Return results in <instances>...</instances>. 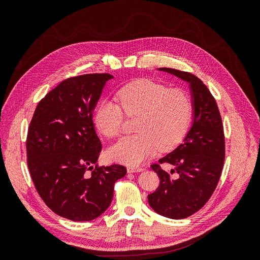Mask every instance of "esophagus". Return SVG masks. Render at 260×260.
Returning <instances> with one entry per match:
<instances>
[{"label": "esophagus", "instance_id": "1", "mask_svg": "<svg viewBox=\"0 0 260 260\" xmlns=\"http://www.w3.org/2000/svg\"><path fill=\"white\" fill-rule=\"evenodd\" d=\"M127 171L129 174H133V172H140V171H143V168L141 167H136V166H128L127 167Z\"/></svg>", "mask_w": 260, "mask_h": 260}]
</instances>
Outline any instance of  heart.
Returning <instances> with one entry per match:
<instances>
[{
    "label": "heart",
    "instance_id": "1",
    "mask_svg": "<svg viewBox=\"0 0 260 260\" xmlns=\"http://www.w3.org/2000/svg\"><path fill=\"white\" fill-rule=\"evenodd\" d=\"M123 108L111 101H101L94 111V124L106 138L121 133L124 114L138 116L137 135L124 137L108 149L115 161L136 166L158 148L169 151L183 140L191 122L193 104L187 91L171 88L148 79L124 85L117 94Z\"/></svg>",
    "mask_w": 260,
    "mask_h": 260
}]
</instances>
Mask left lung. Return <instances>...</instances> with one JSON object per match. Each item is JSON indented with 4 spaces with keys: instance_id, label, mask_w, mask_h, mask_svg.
<instances>
[{
    "instance_id": "left-lung-1",
    "label": "left lung",
    "mask_w": 260,
    "mask_h": 260,
    "mask_svg": "<svg viewBox=\"0 0 260 260\" xmlns=\"http://www.w3.org/2000/svg\"><path fill=\"white\" fill-rule=\"evenodd\" d=\"M158 70L190 85L193 120L182 144L159 159L175 169L165 171L158 164L152 165L160 184L147 200L158 215L183 219L205 205L218 184L224 161L223 125L216 101L201 79L172 68Z\"/></svg>"
}]
</instances>
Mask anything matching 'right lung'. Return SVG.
Here are the masks:
<instances>
[{
    "label": "right lung",
    "mask_w": 260,
    "mask_h": 260,
    "mask_svg": "<svg viewBox=\"0 0 260 260\" xmlns=\"http://www.w3.org/2000/svg\"><path fill=\"white\" fill-rule=\"evenodd\" d=\"M109 74L61 81L39 102L27 136V162L35 186L55 214L91 221L109 207L114 185L127 174L121 165L93 167L102 149L93 111Z\"/></svg>",
    "instance_id": "add662e5"
}]
</instances>
